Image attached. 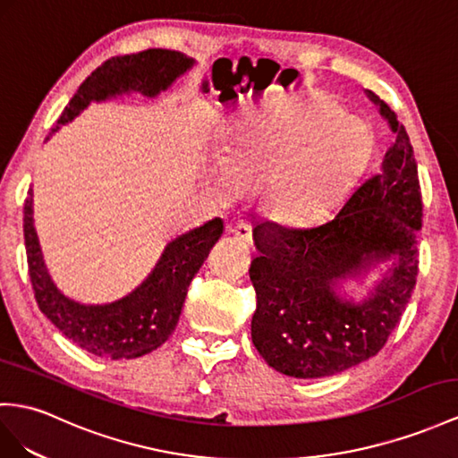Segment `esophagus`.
<instances>
[{"mask_svg": "<svg viewBox=\"0 0 458 458\" xmlns=\"http://www.w3.org/2000/svg\"><path fill=\"white\" fill-rule=\"evenodd\" d=\"M226 230L232 233V236H236V240H242L245 243H251L253 242V233H251V226L245 225V222L238 220V222H230L226 226Z\"/></svg>", "mask_w": 458, "mask_h": 458, "instance_id": "1", "label": "esophagus"}]
</instances>
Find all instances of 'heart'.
Returning <instances> with one entry per match:
<instances>
[{
	"label": "heart",
	"instance_id": "b5f03b06",
	"mask_svg": "<svg viewBox=\"0 0 458 458\" xmlns=\"http://www.w3.org/2000/svg\"><path fill=\"white\" fill-rule=\"evenodd\" d=\"M373 152L371 127L331 97L315 95L296 106L245 117L208 170L225 199L263 187L268 215L306 225L343 201Z\"/></svg>",
	"mask_w": 458,
	"mask_h": 458
}]
</instances>
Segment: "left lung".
Segmentation results:
<instances>
[{
  "label": "left lung",
  "mask_w": 458,
  "mask_h": 458,
  "mask_svg": "<svg viewBox=\"0 0 458 458\" xmlns=\"http://www.w3.org/2000/svg\"><path fill=\"white\" fill-rule=\"evenodd\" d=\"M366 92L394 133L379 170L325 225L253 228L259 255L250 267L257 296L251 341L268 366L290 377H329L377 354L416 286L421 193L414 148L389 104ZM391 259L366 301L335 292L343 279Z\"/></svg>",
  "instance_id": "obj_1"
}]
</instances>
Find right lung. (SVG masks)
<instances>
[{"mask_svg": "<svg viewBox=\"0 0 458 458\" xmlns=\"http://www.w3.org/2000/svg\"><path fill=\"white\" fill-rule=\"evenodd\" d=\"M193 64V57L162 48L112 57L85 79L52 133L72 122L92 100L102 102L131 90L150 98L157 97ZM22 213L29 275L40 311L69 341L108 360L145 356L168 341L182 315L187 288L225 230L222 220L213 218L182 233L164 248L155 268L133 292L104 306H87L62 294L46 268L34 230L32 190Z\"/></svg>", "mask_w": 458, "mask_h": 458, "instance_id": "1", "label": "right lung"}]
</instances>
